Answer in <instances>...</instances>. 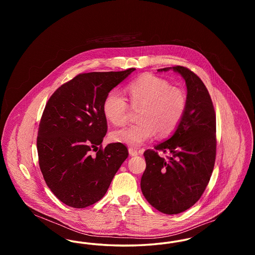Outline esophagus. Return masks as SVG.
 <instances>
[{"instance_id": "34e87169", "label": "esophagus", "mask_w": 255, "mask_h": 255, "mask_svg": "<svg viewBox=\"0 0 255 255\" xmlns=\"http://www.w3.org/2000/svg\"><path fill=\"white\" fill-rule=\"evenodd\" d=\"M129 154H130V156H132V157H135V156L139 155V152H137L134 148H129Z\"/></svg>"}]
</instances>
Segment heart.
Returning <instances> with one entry per match:
<instances>
[{"instance_id": "obj_1", "label": "heart", "mask_w": 255, "mask_h": 255, "mask_svg": "<svg viewBox=\"0 0 255 255\" xmlns=\"http://www.w3.org/2000/svg\"><path fill=\"white\" fill-rule=\"evenodd\" d=\"M126 91L133 108H140L138 123L111 133V139L125 145L137 147L151 139L155 133L167 136L182 122L186 109V96L181 89L172 87L167 80L152 74H144L127 86ZM103 114L116 126L128 120L129 105L118 90H113L103 102Z\"/></svg>"}]
</instances>
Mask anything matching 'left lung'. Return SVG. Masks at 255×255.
<instances>
[{
    "label": "left lung",
    "instance_id": "obj_1",
    "mask_svg": "<svg viewBox=\"0 0 255 255\" xmlns=\"http://www.w3.org/2000/svg\"><path fill=\"white\" fill-rule=\"evenodd\" d=\"M173 70L182 75L187 89L182 122L167 140L144 152L146 169L140 187L148 203L158 211L173 215L194 206L210 180L216 157V116L203 81L182 66ZM169 151L161 158L157 151Z\"/></svg>",
    "mask_w": 255,
    "mask_h": 255
}]
</instances>
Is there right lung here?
Listing matches in <instances>:
<instances>
[{"label": "right lung", "mask_w": 255, "mask_h": 255, "mask_svg": "<svg viewBox=\"0 0 255 255\" xmlns=\"http://www.w3.org/2000/svg\"><path fill=\"white\" fill-rule=\"evenodd\" d=\"M134 70L81 73L49 97L38 130L39 165L49 189L65 205L84 208L98 202L128 157L122 143L101 148L107 133L102 106Z\"/></svg>", "instance_id": "obj_1"}]
</instances>
